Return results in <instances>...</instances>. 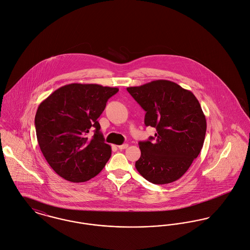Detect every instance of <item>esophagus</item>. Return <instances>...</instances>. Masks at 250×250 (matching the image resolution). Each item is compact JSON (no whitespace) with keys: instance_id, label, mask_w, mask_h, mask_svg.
Wrapping results in <instances>:
<instances>
[{"instance_id":"1","label":"esophagus","mask_w":250,"mask_h":250,"mask_svg":"<svg viewBox=\"0 0 250 250\" xmlns=\"http://www.w3.org/2000/svg\"><path fill=\"white\" fill-rule=\"evenodd\" d=\"M128 146V145L127 144H124V145H121V146H118V148L119 149H125V148H126Z\"/></svg>"}]
</instances>
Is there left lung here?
<instances>
[{
    "instance_id": "1",
    "label": "left lung",
    "mask_w": 250,
    "mask_h": 250,
    "mask_svg": "<svg viewBox=\"0 0 250 250\" xmlns=\"http://www.w3.org/2000/svg\"><path fill=\"white\" fill-rule=\"evenodd\" d=\"M126 90L146 111L145 125L157 131L154 137L139 142V173L153 184L176 181L203 146L207 125L197 99L191 91L165 80Z\"/></svg>"
}]
</instances>
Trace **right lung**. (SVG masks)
<instances>
[{
    "label": "right lung",
    "instance_id": "obj_1",
    "mask_svg": "<svg viewBox=\"0 0 250 250\" xmlns=\"http://www.w3.org/2000/svg\"><path fill=\"white\" fill-rule=\"evenodd\" d=\"M116 87L71 83L52 93L38 106L34 125L40 149L52 168L71 182L96 176L111 156L97 121ZM94 129L92 138L88 132Z\"/></svg>",
    "mask_w": 250,
    "mask_h": 250
}]
</instances>
